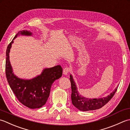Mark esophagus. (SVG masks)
Listing matches in <instances>:
<instances>
[{"label": "esophagus", "mask_w": 130, "mask_h": 130, "mask_svg": "<svg viewBox=\"0 0 130 130\" xmlns=\"http://www.w3.org/2000/svg\"><path fill=\"white\" fill-rule=\"evenodd\" d=\"M70 68H69L68 67H65L64 69H63V73L64 74V75H67V74L70 72Z\"/></svg>", "instance_id": "esophagus-1"}]
</instances>
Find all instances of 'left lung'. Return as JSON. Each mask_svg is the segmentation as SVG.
Segmentation results:
<instances>
[{
  "mask_svg": "<svg viewBox=\"0 0 130 130\" xmlns=\"http://www.w3.org/2000/svg\"><path fill=\"white\" fill-rule=\"evenodd\" d=\"M70 80L71 84V89H72L71 99H72V104L76 108L81 111L93 110L101 108L112 98L118 88L116 87L115 90H113L107 97L98 99H89L81 96L79 94L76 83L71 75H70Z\"/></svg>",
  "mask_w": 130,
  "mask_h": 130,
  "instance_id": "1",
  "label": "left lung"
}]
</instances>
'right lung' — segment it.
<instances>
[{
	"label": "right lung",
	"instance_id": "1",
	"mask_svg": "<svg viewBox=\"0 0 130 130\" xmlns=\"http://www.w3.org/2000/svg\"><path fill=\"white\" fill-rule=\"evenodd\" d=\"M20 35L31 36L32 33L25 30L19 31L8 45L6 62L7 79L10 88L20 102L31 109L39 108L45 104L52 84L62 76L63 68L60 65L45 68L40 75L31 80L17 77L13 72L10 65L9 52L13 40Z\"/></svg>",
	"mask_w": 130,
	"mask_h": 130
}]
</instances>
